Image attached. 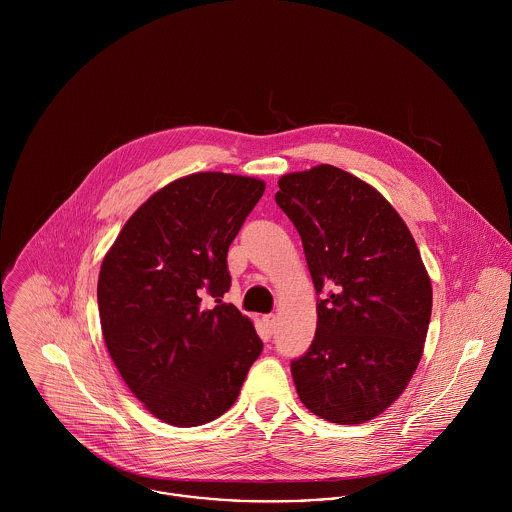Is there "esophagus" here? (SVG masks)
Instances as JSON below:
<instances>
[{"label":"esophagus","mask_w":512,"mask_h":512,"mask_svg":"<svg viewBox=\"0 0 512 512\" xmlns=\"http://www.w3.org/2000/svg\"><path fill=\"white\" fill-rule=\"evenodd\" d=\"M262 321H264V325H266V329H268L270 333L276 329V315H266Z\"/></svg>","instance_id":"obj_1"}]
</instances>
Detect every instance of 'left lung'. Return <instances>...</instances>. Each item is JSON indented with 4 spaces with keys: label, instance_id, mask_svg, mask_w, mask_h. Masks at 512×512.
<instances>
[{
    "label": "left lung",
    "instance_id": "left-lung-1",
    "mask_svg": "<svg viewBox=\"0 0 512 512\" xmlns=\"http://www.w3.org/2000/svg\"><path fill=\"white\" fill-rule=\"evenodd\" d=\"M278 185L319 295L315 337L292 361L297 396L327 422L363 424L404 392L422 359L430 276L406 222L359 177L317 165Z\"/></svg>",
    "mask_w": 512,
    "mask_h": 512
}]
</instances>
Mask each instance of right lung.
<instances>
[{
  "label": "right lung",
  "mask_w": 512,
  "mask_h": 512,
  "mask_svg": "<svg viewBox=\"0 0 512 512\" xmlns=\"http://www.w3.org/2000/svg\"><path fill=\"white\" fill-rule=\"evenodd\" d=\"M264 181L219 171L181 177L128 219L104 256L98 311L106 349L149 414L177 428L217 420L264 343L222 297L226 254Z\"/></svg>",
  "instance_id": "1"
}]
</instances>
